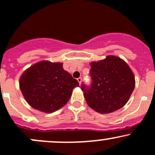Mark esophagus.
Segmentation results:
<instances>
[{
    "mask_svg": "<svg viewBox=\"0 0 155 155\" xmlns=\"http://www.w3.org/2000/svg\"><path fill=\"white\" fill-rule=\"evenodd\" d=\"M78 83H79L80 85H81V81H82V78H78Z\"/></svg>",
    "mask_w": 155,
    "mask_h": 155,
    "instance_id": "obj_1",
    "label": "esophagus"
}]
</instances>
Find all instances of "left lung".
I'll return each instance as SVG.
<instances>
[{"label":"left lung","mask_w":155,"mask_h":155,"mask_svg":"<svg viewBox=\"0 0 155 155\" xmlns=\"http://www.w3.org/2000/svg\"><path fill=\"white\" fill-rule=\"evenodd\" d=\"M90 65L91 87L81 86L87 105L100 114L114 112L124 106L136 85L134 74L127 63L110 55Z\"/></svg>","instance_id":"8db88e82"}]
</instances>
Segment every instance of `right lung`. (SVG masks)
I'll return each mask as SVG.
<instances>
[{
  "label": "right lung",
  "mask_w": 155,
  "mask_h": 155,
  "mask_svg": "<svg viewBox=\"0 0 155 155\" xmlns=\"http://www.w3.org/2000/svg\"><path fill=\"white\" fill-rule=\"evenodd\" d=\"M62 62L40 61L25 70L19 78V89L30 106L52 113L69 100L79 83L63 69Z\"/></svg>",
  "instance_id": "1"
}]
</instances>
